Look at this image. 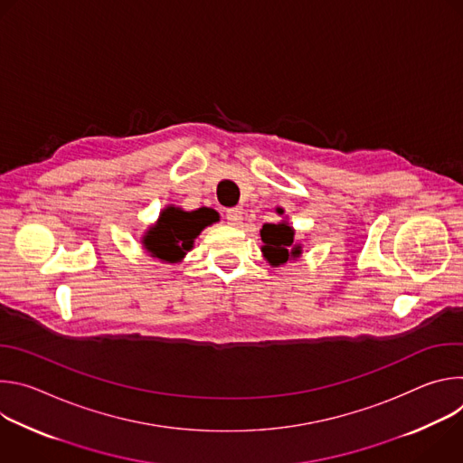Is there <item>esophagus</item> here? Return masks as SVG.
Instances as JSON below:
<instances>
[{
    "mask_svg": "<svg viewBox=\"0 0 463 463\" xmlns=\"http://www.w3.org/2000/svg\"><path fill=\"white\" fill-rule=\"evenodd\" d=\"M225 218L231 225H240L241 223V211L240 209H227Z\"/></svg>",
    "mask_w": 463,
    "mask_h": 463,
    "instance_id": "1",
    "label": "esophagus"
}]
</instances>
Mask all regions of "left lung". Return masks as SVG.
Here are the masks:
<instances>
[{"label":"left lung","mask_w":463,"mask_h":463,"mask_svg":"<svg viewBox=\"0 0 463 463\" xmlns=\"http://www.w3.org/2000/svg\"><path fill=\"white\" fill-rule=\"evenodd\" d=\"M261 241L266 243L261 247L263 256L268 258L271 266H282L288 260L297 258L300 254V247L293 245V229L286 223H266L260 231Z\"/></svg>","instance_id":"8db88e82"}]
</instances>
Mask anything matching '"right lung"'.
I'll list each match as a JSON object with an SVG mask.
<instances>
[{"label":"right lung","instance_id":"1","mask_svg":"<svg viewBox=\"0 0 463 463\" xmlns=\"http://www.w3.org/2000/svg\"><path fill=\"white\" fill-rule=\"evenodd\" d=\"M218 220L216 213L211 209H197L184 213L175 207H168L161 216L157 225L145 238L146 249L163 261H177L183 258L194 243V238L207 225Z\"/></svg>","mask_w":463,"mask_h":463}]
</instances>
